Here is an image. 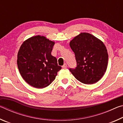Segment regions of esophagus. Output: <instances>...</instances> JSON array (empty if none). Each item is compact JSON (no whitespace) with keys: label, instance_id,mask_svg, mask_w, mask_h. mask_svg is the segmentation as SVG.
Wrapping results in <instances>:
<instances>
[{"label":"esophagus","instance_id":"1","mask_svg":"<svg viewBox=\"0 0 123 123\" xmlns=\"http://www.w3.org/2000/svg\"><path fill=\"white\" fill-rule=\"evenodd\" d=\"M67 67V65L66 63H64L63 66H62V68H66Z\"/></svg>","mask_w":123,"mask_h":123}]
</instances>
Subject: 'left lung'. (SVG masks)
Masks as SVG:
<instances>
[{"label":"left lung","instance_id":"obj_1","mask_svg":"<svg viewBox=\"0 0 123 123\" xmlns=\"http://www.w3.org/2000/svg\"><path fill=\"white\" fill-rule=\"evenodd\" d=\"M75 54L76 67L69 70L77 80L93 84L103 76L106 70L108 56L103 42L88 33H81L70 42Z\"/></svg>","mask_w":123,"mask_h":123}]
</instances>
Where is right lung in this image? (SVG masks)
Returning a JSON list of instances; mask_svg holds the SVG:
<instances>
[{"label": "right lung", "mask_w": 123, "mask_h": 123, "mask_svg": "<svg viewBox=\"0 0 123 123\" xmlns=\"http://www.w3.org/2000/svg\"><path fill=\"white\" fill-rule=\"evenodd\" d=\"M55 43L39 35L24 41L17 56V66L22 78L31 86L45 88L61 69L51 53Z\"/></svg>", "instance_id": "add662e5"}]
</instances>
